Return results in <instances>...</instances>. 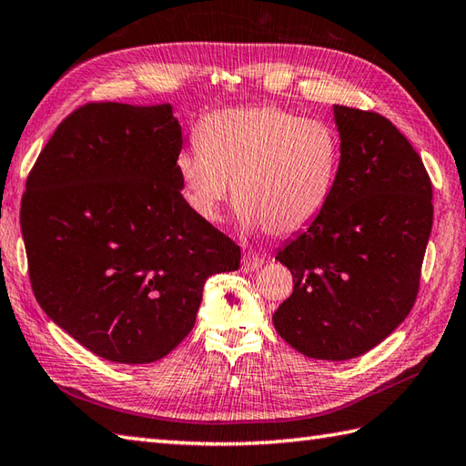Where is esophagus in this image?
Returning a JSON list of instances; mask_svg holds the SVG:
<instances>
[{"mask_svg":"<svg viewBox=\"0 0 466 466\" xmlns=\"http://www.w3.org/2000/svg\"><path fill=\"white\" fill-rule=\"evenodd\" d=\"M262 256H258V254H244V258H242V270L244 272H254V270H258L260 266H262Z\"/></svg>","mask_w":466,"mask_h":466,"instance_id":"1","label":"esophagus"}]
</instances>
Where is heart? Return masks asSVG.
<instances>
[{
  "label": "heart",
  "instance_id": "1",
  "mask_svg": "<svg viewBox=\"0 0 466 466\" xmlns=\"http://www.w3.org/2000/svg\"><path fill=\"white\" fill-rule=\"evenodd\" d=\"M196 147L176 156L192 212L216 224L234 184L246 230L276 238L306 230L329 206L342 142L336 127L279 106L228 107L204 116Z\"/></svg>",
  "mask_w": 466,
  "mask_h": 466
}]
</instances>
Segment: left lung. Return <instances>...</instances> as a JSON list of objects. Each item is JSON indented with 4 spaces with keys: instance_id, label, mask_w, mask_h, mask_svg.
Instances as JSON below:
<instances>
[{
    "instance_id": "left-lung-1",
    "label": "left lung",
    "mask_w": 466,
    "mask_h": 466,
    "mask_svg": "<svg viewBox=\"0 0 466 466\" xmlns=\"http://www.w3.org/2000/svg\"><path fill=\"white\" fill-rule=\"evenodd\" d=\"M334 120L342 157L330 202L276 254L294 290L274 329L319 360L369 352L407 319L432 228L431 177L397 126L346 106Z\"/></svg>"
}]
</instances>
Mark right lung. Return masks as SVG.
Returning a JSON list of instances; mask_svg holds the SVG:
<instances>
[{
	"label": "right lung",
	"mask_w": 466,
	"mask_h": 466,
	"mask_svg": "<svg viewBox=\"0 0 466 466\" xmlns=\"http://www.w3.org/2000/svg\"><path fill=\"white\" fill-rule=\"evenodd\" d=\"M170 104L92 102L57 126L27 176L22 234L35 300L106 360L147 364L194 329L206 280L240 246L182 196Z\"/></svg>",
	"instance_id": "obj_1"
}]
</instances>
